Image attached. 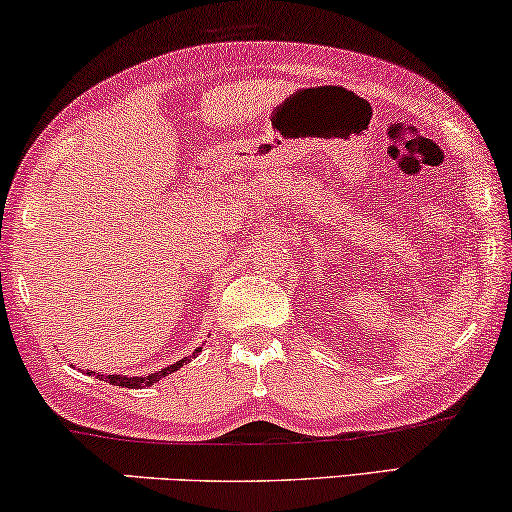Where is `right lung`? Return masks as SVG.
Listing matches in <instances>:
<instances>
[{
    "instance_id": "add662e5",
    "label": "right lung",
    "mask_w": 512,
    "mask_h": 512,
    "mask_svg": "<svg viewBox=\"0 0 512 512\" xmlns=\"http://www.w3.org/2000/svg\"><path fill=\"white\" fill-rule=\"evenodd\" d=\"M198 352H202V347H198L193 352V356L198 354ZM186 361H191L186 356V359H181V361H177V363H172V366H167V368H160V370H156V373H151V375H146V377H121V375H97L100 377V380H104V382H109V384H116V387H125V389H142V387H151L153 382H158L160 377H165V375H170V373H174V370H179L181 366H184ZM88 375H95L93 370H90Z\"/></svg>"
}]
</instances>
